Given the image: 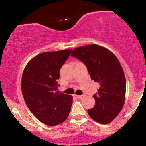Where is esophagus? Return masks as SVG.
Wrapping results in <instances>:
<instances>
[{"label":"esophagus","mask_w":146,"mask_h":146,"mask_svg":"<svg viewBox=\"0 0 146 146\" xmlns=\"http://www.w3.org/2000/svg\"><path fill=\"white\" fill-rule=\"evenodd\" d=\"M77 97V98L78 99H83L85 97V95H75Z\"/></svg>","instance_id":"obj_1"}]
</instances>
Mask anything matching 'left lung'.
I'll return each instance as SVG.
<instances>
[{
  "label": "left lung",
  "mask_w": 146,
  "mask_h": 146,
  "mask_svg": "<svg viewBox=\"0 0 146 146\" xmlns=\"http://www.w3.org/2000/svg\"><path fill=\"white\" fill-rule=\"evenodd\" d=\"M71 56L82 62L92 80L100 84L93 95L95 106L88 110V115L100 123H110L125 101V79L119 61L111 51L97 44L75 48Z\"/></svg>",
  "instance_id": "left-lung-1"
}]
</instances>
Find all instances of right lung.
<instances>
[{"label": "right lung", "mask_w": 146, "mask_h": 146, "mask_svg": "<svg viewBox=\"0 0 146 146\" xmlns=\"http://www.w3.org/2000/svg\"><path fill=\"white\" fill-rule=\"evenodd\" d=\"M72 50L45 52L27 64L22 76V93L30 111L46 125L54 126L67 119L71 95L59 93L60 70Z\"/></svg>", "instance_id": "obj_1"}]
</instances>
